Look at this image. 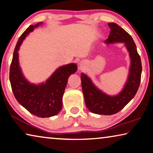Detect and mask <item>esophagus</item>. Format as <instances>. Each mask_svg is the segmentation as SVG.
Listing matches in <instances>:
<instances>
[{"label": "esophagus", "mask_w": 153, "mask_h": 153, "mask_svg": "<svg viewBox=\"0 0 153 153\" xmlns=\"http://www.w3.org/2000/svg\"><path fill=\"white\" fill-rule=\"evenodd\" d=\"M79 67H80V69H83L84 66H83V65H82V64H80V65H79Z\"/></svg>", "instance_id": "1"}]
</instances>
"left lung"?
I'll use <instances>...</instances> for the list:
<instances>
[{
  "mask_svg": "<svg viewBox=\"0 0 153 153\" xmlns=\"http://www.w3.org/2000/svg\"><path fill=\"white\" fill-rule=\"evenodd\" d=\"M111 30L107 43H125L131 60L129 78L124 89L114 97L108 96L94 86L85 74H81L82 87L87 108L94 114L111 115L118 112L134 97L139 88L142 74V62L136 45L129 33L115 23H108Z\"/></svg>",
  "mask_w": 153,
  "mask_h": 153,
  "instance_id": "8db88e82",
  "label": "left lung"
}]
</instances>
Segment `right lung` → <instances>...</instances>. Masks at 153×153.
Returning a JSON list of instances; mask_svg holds the SVG:
<instances>
[{
    "label": "right lung",
    "instance_id": "obj_1",
    "mask_svg": "<svg viewBox=\"0 0 153 153\" xmlns=\"http://www.w3.org/2000/svg\"><path fill=\"white\" fill-rule=\"evenodd\" d=\"M40 24L30 25L19 38L11 63L9 79L12 91L19 103L33 115L45 118L56 115L61 110L62 98L68 77L77 71V67L76 64L64 65L39 85L30 84L24 78L19 67L18 51L26 35Z\"/></svg>",
    "mask_w": 153,
    "mask_h": 153
}]
</instances>
